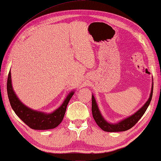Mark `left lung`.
<instances>
[{
	"label": "left lung",
	"instance_id": "8db88e82",
	"mask_svg": "<svg viewBox=\"0 0 161 161\" xmlns=\"http://www.w3.org/2000/svg\"><path fill=\"white\" fill-rule=\"evenodd\" d=\"M153 82L152 89L151 95L148 100L147 101L146 103L139 110L133 114L132 116H130L128 118L125 119L123 121H120L118 124H111L108 123L107 121H106L103 118V116L101 115V113L99 110V108L97 107L96 100L94 99V97L92 95V116L94 117V121H96L98 126H99L101 129L107 132H119V131H125L127 130L136 125V124L139 121L140 119L142 117V116L146 112V111L148 107L151 103V101L152 99L153 96Z\"/></svg>",
	"mask_w": 161,
	"mask_h": 161
}]
</instances>
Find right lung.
Here are the masks:
<instances>
[{"mask_svg":"<svg viewBox=\"0 0 161 161\" xmlns=\"http://www.w3.org/2000/svg\"><path fill=\"white\" fill-rule=\"evenodd\" d=\"M7 92L11 107L19 118L27 126L35 130H47L54 129L61 123L64 118L68 103L75 92L68 94L64 102L56 111L52 114H45L32 110L22 103L13 91L11 84V75L9 72L7 81Z\"/></svg>","mask_w":161,"mask_h":161,"instance_id":"1","label":"right lung"}]
</instances>
